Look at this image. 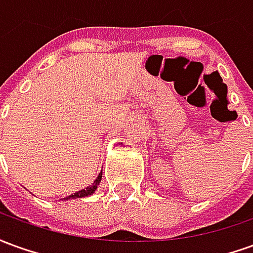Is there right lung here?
I'll return each instance as SVG.
<instances>
[{"mask_svg":"<svg viewBox=\"0 0 253 253\" xmlns=\"http://www.w3.org/2000/svg\"><path fill=\"white\" fill-rule=\"evenodd\" d=\"M101 175H103V172H100V175L97 176V179L94 180V183L92 184V186L86 187V188H84V190L81 191H77L76 194H73V195H69L67 198H65V201L66 199H76V198H84V196H88V195H92L94 192V190L97 188V186H99L100 180H101Z\"/></svg>","mask_w":253,"mask_h":253,"instance_id":"add662e5","label":"right lung"}]
</instances>
